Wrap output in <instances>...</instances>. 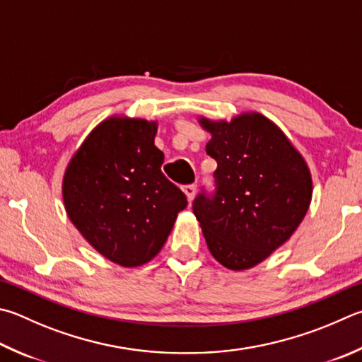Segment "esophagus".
Wrapping results in <instances>:
<instances>
[{
	"label": "esophagus",
	"mask_w": 362,
	"mask_h": 362,
	"mask_svg": "<svg viewBox=\"0 0 362 362\" xmlns=\"http://www.w3.org/2000/svg\"><path fill=\"white\" fill-rule=\"evenodd\" d=\"M183 192H185L188 201L192 202L194 199V194H196V185H194V183H189V185L183 187Z\"/></svg>",
	"instance_id": "esophagus-1"
}]
</instances>
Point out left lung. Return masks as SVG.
Returning <instances> with one entry per match:
<instances>
[{"instance_id":"1","label":"left lung","mask_w":362,"mask_h":362,"mask_svg":"<svg viewBox=\"0 0 362 362\" xmlns=\"http://www.w3.org/2000/svg\"><path fill=\"white\" fill-rule=\"evenodd\" d=\"M201 124L212 134L214 189L204 187L193 212L214 258L233 271L266 259L291 238L312 199V177L281 129L261 114Z\"/></svg>"}]
</instances>
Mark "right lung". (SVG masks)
I'll use <instances>...</instances> for the list:
<instances>
[{
	"mask_svg": "<svg viewBox=\"0 0 362 362\" xmlns=\"http://www.w3.org/2000/svg\"><path fill=\"white\" fill-rule=\"evenodd\" d=\"M156 123L114 117L91 131L72 156L63 199L74 226L124 267L158 255L187 196L163 174Z\"/></svg>",
	"mask_w": 362,
	"mask_h": 362,
	"instance_id": "add662e5",
	"label": "right lung"
}]
</instances>
